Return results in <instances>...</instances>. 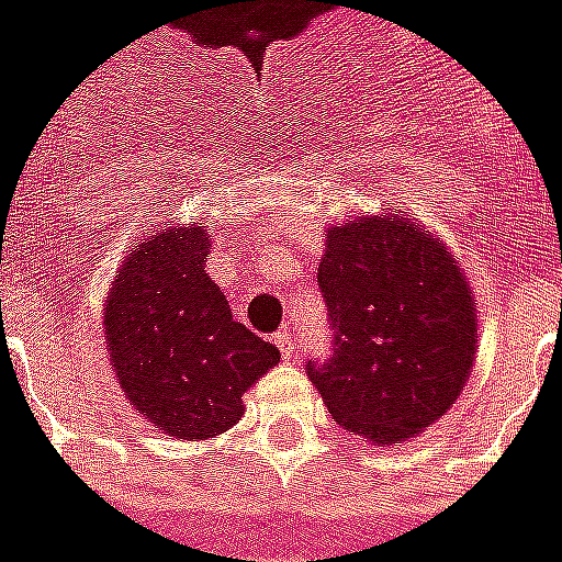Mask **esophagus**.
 <instances>
[{
  "label": "esophagus",
  "mask_w": 562,
  "mask_h": 562,
  "mask_svg": "<svg viewBox=\"0 0 562 562\" xmlns=\"http://www.w3.org/2000/svg\"><path fill=\"white\" fill-rule=\"evenodd\" d=\"M274 342H278V349H281V356H284V359H290V356L296 352V340H293V334H290V330H281V334L274 337Z\"/></svg>",
  "instance_id": "1"
}]
</instances>
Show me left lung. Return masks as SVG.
<instances>
[{
    "label": "left lung",
    "mask_w": 562,
    "mask_h": 562,
    "mask_svg": "<svg viewBox=\"0 0 562 562\" xmlns=\"http://www.w3.org/2000/svg\"><path fill=\"white\" fill-rule=\"evenodd\" d=\"M318 290L330 356L306 374L342 430L378 446L439 420L464 390L476 352V308L439 237L398 216L327 232Z\"/></svg>",
    "instance_id": "8db88e82"
}]
</instances>
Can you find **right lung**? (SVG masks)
<instances>
[{"mask_svg":"<svg viewBox=\"0 0 562 562\" xmlns=\"http://www.w3.org/2000/svg\"><path fill=\"white\" fill-rule=\"evenodd\" d=\"M206 225L160 228L123 262L108 296L104 334L120 390L154 427L188 442L225 432L278 346L235 322L203 272Z\"/></svg>","mask_w":562,"mask_h":562,"instance_id":"add662e5","label":"right lung"}]
</instances>
